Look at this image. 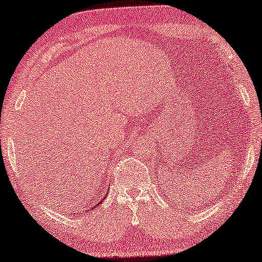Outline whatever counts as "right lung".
I'll return each instance as SVG.
<instances>
[{
	"mask_svg": "<svg viewBox=\"0 0 262 262\" xmlns=\"http://www.w3.org/2000/svg\"><path fill=\"white\" fill-rule=\"evenodd\" d=\"M102 201H103V200H102ZM102 201H101V202H102Z\"/></svg>",
	"mask_w": 262,
	"mask_h": 262,
	"instance_id": "obj_1",
	"label": "right lung"
}]
</instances>
